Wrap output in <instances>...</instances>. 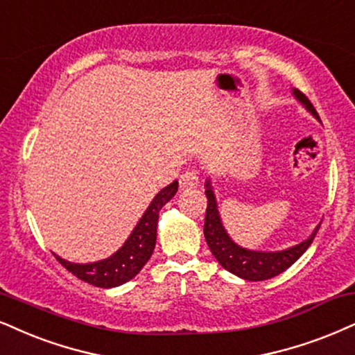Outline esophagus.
<instances>
[{
	"mask_svg": "<svg viewBox=\"0 0 355 355\" xmlns=\"http://www.w3.org/2000/svg\"><path fill=\"white\" fill-rule=\"evenodd\" d=\"M179 184L182 189H196L199 186V173L196 169H187L179 176Z\"/></svg>",
	"mask_w": 355,
	"mask_h": 355,
	"instance_id": "1",
	"label": "esophagus"
}]
</instances>
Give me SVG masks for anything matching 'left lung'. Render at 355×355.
Wrapping results in <instances>:
<instances>
[{"label": "left lung", "instance_id": "1", "mask_svg": "<svg viewBox=\"0 0 355 355\" xmlns=\"http://www.w3.org/2000/svg\"><path fill=\"white\" fill-rule=\"evenodd\" d=\"M296 98L301 103L306 105L309 112L314 116H318L316 108L313 107V103L309 102V98L306 97L303 92L295 90ZM319 118V116H318ZM205 196H207V209H205V222H204V237L207 242L209 248H211L212 255L217 258V261L227 271L237 275V277L248 279V282H263V279L273 278L277 275L283 273L284 270H288L295 263L303 253L308 250L309 245L313 243L314 237H316L319 224L314 229L313 235L300 245H295L293 248L283 252H252L245 250V248L239 247L237 243H234L229 239V235L225 234L224 227H222L220 217H218L216 198H214V192L211 184H205Z\"/></svg>", "mask_w": 355, "mask_h": 355}]
</instances>
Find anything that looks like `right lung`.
I'll return each mask as SVG.
<instances>
[{"mask_svg":"<svg viewBox=\"0 0 355 355\" xmlns=\"http://www.w3.org/2000/svg\"><path fill=\"white\" fill-rule=\"evenodd\" d=\"M178 192V181L171 182L166 186L159 194L153 199L150 207L146 209L141 220L131 232V235L126 240L123 247L116 253H113L110 258L102 261H95V263L78 265L65 261L62 258L54 255L59 263L64 266L65 270L71 271L82 282L94 284L98 288H113L120 286L131 278L137 277L139 270L146 265L155 250L156 245V227H157V217H159L161 207L166 202L173 199V196Z\"/></svg>","mask_w":355,"mask_h":355,"instance_id":"1","label":"right lung"}]
</instances>
